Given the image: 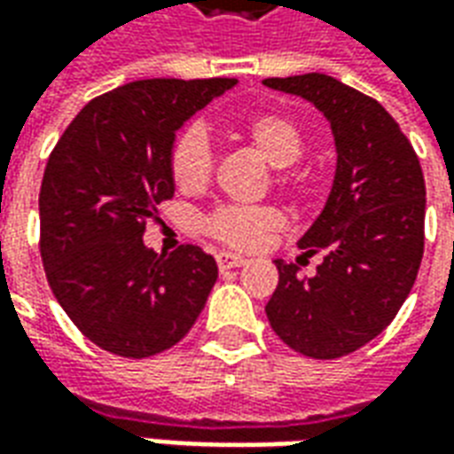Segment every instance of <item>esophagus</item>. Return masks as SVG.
<instances>
[{
    "instance_id": "esophagus-1",
    "label": "esophagus",
    "mask_w": 454,
    "mask_h": 454,
    "mask_svg": "<svg viewBox=\"0 0 454 454\" xmlns=\"http://www.w3.org/2000/svg\"><path fill=\"white\" fill-rule=\"evenodd\" d=\"M216 265H218V270H221V272H226V270H233V267L246 265V257L233 255V253H218Z\"/></svg>"
}]
</instances>
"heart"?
<instances>
[{"label": "heart", "instance_id": "1", "mask_svg": "<svg viewBox=\"0 0 454 454\" xmlns=\"http://www.w3.org/2000/svg\"><path fill=\"white\" fill-rule=\"evenodd\" d=\"M240 138L272 165V184L289 199H304L311 192V179L294 165L304 155V133L285 114L265 112L240 123ZM214 172V153L201 126H187L169 150V177L184 194H197L207 187ZM282 228V214L270 204L236 207L223 204L201 218V231L216 243L236 250H255Z\"/></svg>", "mask_w": 454, "mask_h": 454}]
</instances>
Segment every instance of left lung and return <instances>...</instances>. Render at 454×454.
<instances>
[{"label": "left lung", "mask_w": 454, "mask_h": 454, "mask_svg": "<svg viewBox=\"0 0 454 454\" xmlns=\"http://www.w3.org/2000/svg\"><path fill=\"white\" fill-rule=\"evenodd\" d=\"M331 121L338 150L333 189L299 247L324 255L311 279L275 260L279 285L270 325L292 350L335 360L360 350L399 314L426 240V182L419 155L377 99L321 73L270 77ZM299 257V260H301Z\"/></svg>", "instance_id": "1"}]
</instances>
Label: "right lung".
<instances>
[{"mask_svg": "<svg viewBox=\"0 0 454 454\" xmlns=\"http://www.w3.org/2000/svg\"><path fill=\"white\" fill-rule=\"evenodd\" d=\"M233 84L129 82L92 99L55 143L38 194V246L58 304L102 350L130 360L169 350L216 285V260L201 247L158 255L143 233L175 194V130Z\"/></svg>", "mask_w": 454, "mask_h": 454, "instance_id": "obj_1", "label": "right lung"}]
</instances>
